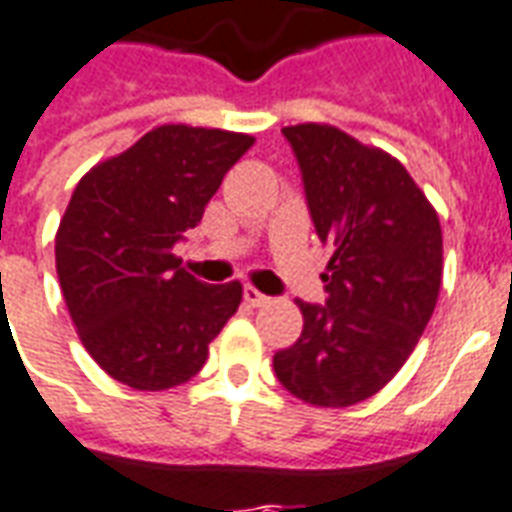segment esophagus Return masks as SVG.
Listing matches in <instances>:
<instances>
[{"instance_id": "1", "label": "esophagus", "mask_w": 512, "mask_h": 512, "mask_svg": "<svg viewBox=\"0 0 512 512\" xmlns=\"http://www.w3.org/2000/svg\"><path fill=\"white\" fill-rule=\"evenodd\" d=\"M245 302H251L253 308H264V305H270V297L261 294L256 286H245Z\"/></svg>"}]
</instances>
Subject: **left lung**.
I'll return each instance as SVG.
<instances>
[{
  "label": "left lung",
  "mask_w": 512,
  "mask_h": 512,
  "mask_svg": "<svg viewBox=\"0 0 512 512\" xmlns=\"http://www.w3.org/2000/svg\"><path fill=\"white\" fill-rule=\"evenodd\" d=\"M300 160L316 234L335 251L327 305L297 300L300 338L272 357L278 382L313 406L360 404L409 360L439 300L442 226L401 160L335 125L283 128Z\"/></svg>",
  "instance_id": "left-lung-1"
}]
</instances>
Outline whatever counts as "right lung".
I'll list each match as a JSON object with an SVG mask.
<instances>
[{"mask_svg": "<svg viewBox=\"0 0 512 512\" xmlns=\"http://www.w3.org/2000/svg\"><path fill=\"white\" fill-rule=\"evenodd\" d=\"M253 136L158 125L81 177L57 229V275L89 357L133 390H169L207 363L242 283L196 281L171 253Z\"/></svg>", "mask_w": 512, "mask_h": 512, "instance_id": "obj_1", "label": "right lung"}]
</instances>
